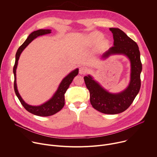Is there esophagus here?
<instances>
[{
	"mask_svg": "<svg viewBox=\"0 0 157 157\" xmlns=\"http://www.w3.org/2000/svg\"><path fill=\"white\" fill-rule=\"evenodd\" d=\"M87 72V69L84 66H81L79 68V73L81 75H86Z\"/></svg>",
	"mask_w": 157,
	"mask_h": 157,
	"instance_id": "1",
	"label": "esophagus"
}]
</instances>
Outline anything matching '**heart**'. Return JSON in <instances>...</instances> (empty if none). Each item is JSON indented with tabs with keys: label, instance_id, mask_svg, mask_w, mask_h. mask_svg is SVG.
I'll list each match as a JSON object with an SVG mask.
<instances>
[{
	"label": "heart",
	"instance_id": "1",
	"mask_svg": "<svg viewBox=\"0 0 157 157\" xmlns=\"http://www.w3.org/2000/svg\"><path fill=\"white\" fill-rule=\"evenodd\" d=\"M103 38V35L100 33L94 32L89 36V40L93 43H96L101 41Z\"/></svg>",
	"mask_w": 157,
	"mask_h": 157
}]
</instances>
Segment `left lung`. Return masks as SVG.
Returning <instances> with one entry per match:
<instances>
[{"mask_svg":"<svg viewBox=\"0 0 157 157\" xmlns=\"http://www.w3.org/2000/svg\"><path fill=\"white\" fill-rule=\"evenodd\" d=\"M113 34L114 46L104 53L102 58L113 54H124L130 60L131 79L128 87L121 93L110 94L102 88L90 76H84L86 86L90 94L93 107L102 113L116 114L127 109L139 93L140 86V73L142 64L139 47L136 41L119 29L110 28Z\"/></svg>","mask_w":157,"mask_h":157,"instance_id":"1","label":"left lung"}]
</instances>
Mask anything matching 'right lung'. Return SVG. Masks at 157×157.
Here are the masks:
<instances>
[{"label": "right lung", "mask_w": 157, "mask_h": 157, "mask_svg": "<svg viewBox=\"0 0 157 157\" xmlns=\"http://www.w3.org/2000/svg\"><path fill=\"white\" fill-rule=\"evenodd\" d=\"M50 30H43L40 29L36 31H34L31 34L29 35L27 39L25 41V42L21 44L18 49L16 55H15V62L13 66V72L14 74V91L16 94V96L18 98L20 102H21V105L24 106V107L29 111V113L38 116L42 117H47L52 116L58 112H59L61 109L63 107L64 105V94L66 93L67 89H68L70 84L73 81L74 78L78 74V69H76L70 73L66 78H64L63 81H61L59 86L58 89L57 91L53 96V97L49 100L48 102H45L44 104L39 105V106H32L30 105L27 104L25 103L24 100L21 99V96H20L16 84V69L18 64V60L19 59L20 55L25 48L28 45V44L33 40L35 38L40 35H45L48 33H50Z\"/></svg>", "instance_id": "right-lung-1"}]
</instances>
